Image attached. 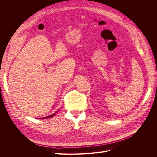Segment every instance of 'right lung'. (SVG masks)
Instances as JSON below:
<instances>
[{"instance_id": "obj_1", "label": "right lung", "mask_w": 157, "mask_h": 157, "mask_svg": "<svg viewBox=\"0 0 157 157\" xmlns=\"http://www.w3.org/2000/svg\"><path fill=\"white\" fill-rule=\"evenodd\" d=\"M56 113H54V114H52V115H49V116H48V117H42V118H41V119H45V118H50V117H54V116L56 115Z\"/></svg>"}]
</instances>
